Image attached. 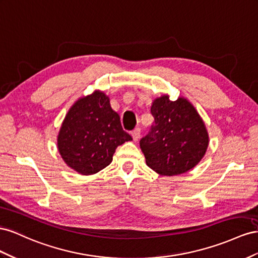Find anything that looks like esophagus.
Returning a JSON list of instances; mask_svg holds the SVG:
<instances>
[{
  "label": "esophagus",
  "instance_id": "34e87169",
  "mask_svg": "<svg viewBox=\"0 0 258 258\" xmlns=\"http://www.w3.org/2000/svg\"><path fill=\"white\" fill-rule=\"evenodd\" d=\"M132 137H133V139L135 142H137L138 139H139V136H141V128H138V127H136L135 130H133L132 131Z\"/></svg>",
  "mask_w": 258,
  "mask_h": 258
}]
</instances>
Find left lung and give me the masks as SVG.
<instances>
[{
	"instance_id": "obj_1",
	"label": "left lung",
	"mask_w": 258,
	"mask_h": 258,
	"mask_svg": "<svg viewBox=\"0 0 258 258\" xmlns=\"http://www.w3.org/2000/svg\"><path fill=\"white\" fill-rule=\"evenodd\" d=\"M151 113L154 122L139 142L147 165L164 176L194 168L209 146L207 127L196 108L186 98L172 101L163 95L153 100Z\"/></svg>"
}]
</instances>
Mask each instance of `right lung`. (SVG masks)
Returning <instances> with one entry per match:
<instances>
[{"instance_id": "1", "label": "right lung", "mask_w": 258, "mask_h": 258, "mask_svg": "<svg viewBox=\"0 0 258 258\" xmlns=\"http://www.w3.org/2000/svg\"><path fill=\"white\" fill-rule=\"evenodd\" d=\"M132 141L105 93L95 91L73 105L58 134L57 146L66 164L82 175L101 171L112 162L117 146Z\"/></svg>"}]
</instances>
